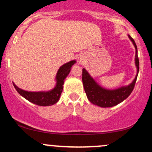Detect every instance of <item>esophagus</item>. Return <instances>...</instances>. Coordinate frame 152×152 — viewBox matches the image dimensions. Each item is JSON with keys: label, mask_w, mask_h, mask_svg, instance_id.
<instances>
[{"label": "esophagus", "mask_w": 152, "mask_h": 152, "mask_svg": "<svg viewBox=\"0 0 152 152\" xmlns=\"http://www.w3.org/2000/svg\"><path fill=\"white\" fill-rule=\"evenodd\" d=\"M83 61V58H82V57H81V56L78 57V62L79 63V64H81V63Z\"/></svg>", "instance_id": "obj_1"}]
</instances>
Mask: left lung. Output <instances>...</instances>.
I'll return each instance as SVG.
<instances>
[{"mask_svg":"<svg viewBox=\"0 0 152 152\" xmlns=\"http://www.w3.org/2000/svg\"><path fill=\"white\" fill-rule=\"evenodd\" d=\"M129 38L133 42L136 48L135 64L137 68V72H139V61L137 54V46L133 38L130 36H129ZM137 78V75L133 82L128 86L121 87L115 90H107L99 86L84 69L82 70V81L87 98L93 104L103 108L112 107L125 100L134 90Z\"/></svg>","mask_w":152,"mask_h":152,"instance_id":"8db88e82","label":"left lung"}]
</instances>
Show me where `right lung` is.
<instances>
[{
    "label": "right lung",
    "instance_id": "obj_1",
    "mask_svg": "<svg viewBox=\"0 0 152 152\" xmlns=\"http://www.w3.org/2000/svg\"><path fill=\"white\" fill-rule=\"evenodd\" d=\"M75 63H76L75 61H71L63 65L58 69L56 75V85L55 88L51 91L46 92L26 91L19 88L13 83V84L20 95H21L23 97H24L33 104L41 106L53 105V104H56L59 100L61 94L62 93L64 80L70 72L71 66L74 65Z\"/></svg>",
    "mask_w": 152,
    "mask_h": 152
}]
</instances>
